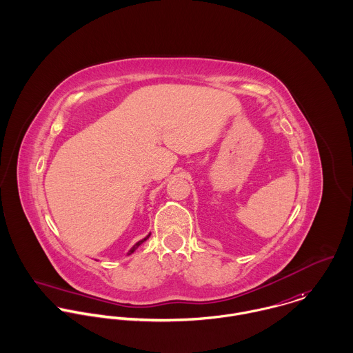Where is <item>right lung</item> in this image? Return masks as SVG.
<instances>
[{
    "label": "right lung",
    "instance_id": "obj_1",
    "mask_svg": "<svg viewBox=\"0 0 353 353\" xmlns=\"http://www.w3.org/2000/svg\"><path fill=\"white\" fill-rule=\"evenodd\" d=\"M150 236H151V234H150V235H148V236H145V238H144V239H141V241H140V242H137V243H136V245H134V246H133V248H132V249H130V252H129V254H132V252H136V250H137V248H139V246H140V245H141V243H143V242H145V241H147V239H148V238H150Z\"/></svg>",
    "mask_w": 353,
    "mask_h": 353
}]
</instances>
